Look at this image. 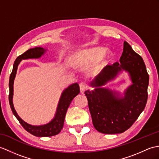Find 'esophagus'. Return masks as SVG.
Segmentation results:
<instances>
[{
    "label": "esophagus",
    "mask_w": 159,
    "mask_h": 159,
    "mask_svg": "<svg viewBox=\"0 0 159 159\" xmlns=\"http://www.w3.org/2000/svg\"><path fill=\"white\" fill-rule=\"evenodd\" d=\"M79 86H80V90L81 93H83V92L87 89V84L84 82L80 83Z\"/></svg>",
    "instance_id": "34e87169"
}]
</instances>
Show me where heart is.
Listing matches in <instances>:
<instances>
[{
	"label": "heart",
	"mask_w": 159,
	"mask_h": 159,
	"mask_svg": "<svg viewBox=\"0 0 159 159\" xmlns=\"http://www.w3.org/2000/svg\"><path fill=\"white\" fill-rule=\"evenodd\" d=\"M112 57V54L108 51H104L101 47H94L80 51L76 55V62L79 64H83L85 62L94 61L100 58L101 64L108 62Z\"/></svg>",
	"instance_id": "obj_1"
}]
</instances>
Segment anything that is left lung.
<instances>
[{
  "mask_svg": "<svg viewBox=\"0 0 159 159\" xmlns=\"http://www.w3.org/2000/svg\"><path fill=\"white\" fill-rule=\"evenodd\" d=\"M120 64L116 62L102 70L91 83L93 91L84 92L95 129L102 134H116L129 129L145 108L149 75L142 57L124 42ZM124 69L130 74L132 84L120 98L116 92L101 87Z\"/></svg>",
  "mask_w": 159,
  "mask_h": 159,
  "instance_id": "obj_1",
  "label": "left lung"
}]
</instances>
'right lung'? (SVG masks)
Wrapping results in <instances>:
<instances>
[{
  "label": "right lung",
  "mask_w": 159,
  "mask_h": 159,
  "mask_svg": "<svg viewBox=\"0 0 159 159\" xmlns=\"http://www.w3.org/2000/svg\"><path fill=\"white\" fill-rule=\"evenodd\" d=\"M45 51L46 49H43L42 47H35L28 49L23 54L18 56L14 62L13 70L12 72L11 73L9 83V101L10 107L11 108L13 114L17 118V119L19 120L21 126L25 130L33 135L36 136V137H51V136L57 135L61 131L63 126H64L66 114V112H67L68 107L72 101V99L80 93V88L78 83H74L71 84V85H70L67 89H66L61 93L55 117L53 120H51V122L46 125H39V126L31 125L25 123V121H24L18 116L16 110L14 108L13 104V83L15 77H16V75L17 66L22 60L40 57L44 54V53L45 52Z\"/></svg>",
  "instance_id": "obj_1"
}]
</instances>
